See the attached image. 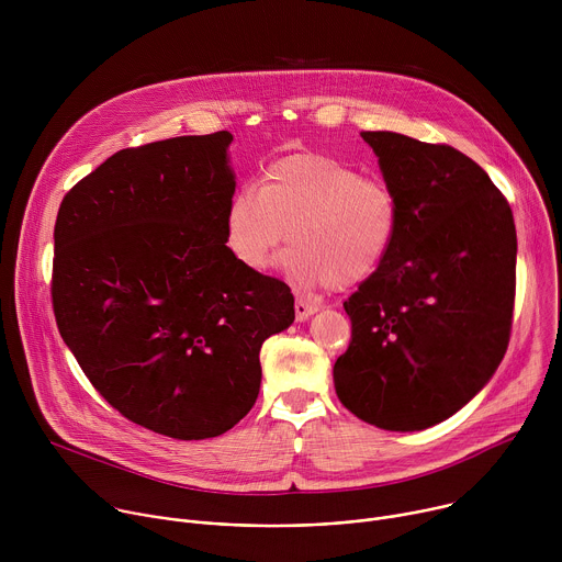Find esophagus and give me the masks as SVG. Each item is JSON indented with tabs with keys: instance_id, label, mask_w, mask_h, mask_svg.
Instances as JSON below:
<instances>
[{
	"instance_id": "obj_1",
	"label": "esophagus",
	"mask_w": 562,
	"mask_h": 562,
	"mask_svg": "<svg viewBox=\"0 0 562 562\" xmlns=\"http://www.w3.org/2000/svg\"><path fill=\"white\" fill-rule=\"evenodd\" d=\"M315 311H317V304L306 302V300H302V297L295 300V317H297V323H304V319H308Z\"/></svg>"
}]
</instances>
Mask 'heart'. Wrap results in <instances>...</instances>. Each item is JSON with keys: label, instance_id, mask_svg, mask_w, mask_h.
<instances>
[{"label": "heart", "instance_id": "obj_1", "mask_svg": "<svg viewBox=\"0 0 562 562\" xmlns=\"http://www.w3.org/2000/svg\"><path fill=\"white\" fill-rule=\"evenodd\" d=\"M397 231L395 191L325 153L273 159L260 189L237 187L224 213L226 247L239 265L265 271L289 235L286 269L311 289L369 280L384 265Z\"/></svg>", "mask_w": 562, "mask_h": 562}]
</instances>
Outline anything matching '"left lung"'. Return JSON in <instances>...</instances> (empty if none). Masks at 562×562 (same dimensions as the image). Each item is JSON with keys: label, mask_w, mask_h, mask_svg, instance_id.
<instances>
[{"label": "left lung", "mask_w": 562, "mask_h": 562, "mask_svg": "<svg viewBox=\"0 0 562 562\" xmlns=\"http://www.w3.org/2000/svg\"><path fill=\"white\" fill-rule=\"evenodd\" d=\"M400 202L395 243L345 302L351 342L336 360L340 403L386 431L434 427L487 384L512 336L516 224L471 157L364 131Z\"/></svg>", "instance_id": "1"}]
</instances>
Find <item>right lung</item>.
<instances>
[{
  "instance_id": "1",
  "label": "right lung",
  "mask_w": 562,
  "mask_h": 562,
  "mask_svg": "<svg viewBox=\"0 0 562 562\" xmlns=\"http://www.w3.org/2000/svg\"><path fill=\"white\" fill-rule=\"evenodd\" d=\"M231 139L117 150L55 220L50 297L66 347L113 409L176 440L220 436L251 412L262 342L295 317L291 289L226 247Z\"/></svg>"
}]
</instances>
